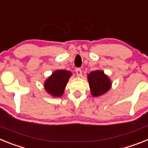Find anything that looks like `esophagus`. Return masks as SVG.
Wrapping results in <instances>:
<instances>
[{"label": "esophagus", "mask_w": 148, "mask_h": 148, "mask_svg": "<svg viewBox=\"0 0 148 148\" xmlns=\"http://www.w3.org/2000/svg\"><path fill=\"white\" fill-rule=\"evenodd\" d=\"M75 72H76V74L78 76H81V75H82V71L81 68H77L76 70H75Z\"/></svg>", "instance_id": "esophagus-1"}]
</instances>
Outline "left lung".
<instances>
[{"mask_svg":"<svg viewBox=\"0 0 148 148\" xmlns=\"http://www.w3.org/2000/svg\"><path fill=\"white\" fill-rule=\"evenodd\" d=\"M90 93L93 97H99L110 90L112 82L103 70H97L87 74Z\"/></svg>","mask_w":148,"mask_h":148,"instance_id":"obj_1","label":"left lung"}]
</instances>
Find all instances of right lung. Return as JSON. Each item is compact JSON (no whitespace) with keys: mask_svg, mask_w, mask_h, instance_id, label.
I'll use <instances>...</instances> for the list:
<instances>
[{"mask_svg":"<svg viewBox=\"0 0 148 148\" xmlns=\"http://www.w3.org/2000/svg\"><path fill=\"white\" fill-rule=\"evenodd\" d=\"M72 73L66 70H56L44 82V87L48 94L54 98L62 96Z\"/></svg>","mask_w":148,"mask_h":148,"instance_id":"right-lung-1","label":"right lung"}]
</instances>
